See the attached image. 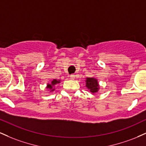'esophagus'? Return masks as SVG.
I'll use <instances>...</instances> for the list:
<instances>
[{
    "label": "esophagus",
    "instance_id": "1",
    "mask_svg": "<svg viewBox=\"0 0 146 146\" xmlns=\"http://www.w3.org/2000/svg\"><path fill=\"white\" fill-rule=\"evenodd\" d=\"M70 78L71 79V80H73V79L75 78V75H73V74H72V75H70Z\"/></svg>",
    "mask_w": 146,
    "mask_h": 146
}]
</instances>
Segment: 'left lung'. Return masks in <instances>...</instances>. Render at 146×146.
I'll list each match as a JSON object with an SVG mask.
<instances>
[{"label": "left lung", "mask_w": 146, "mask_h": 146, "mask_svg": "<svg viewBox=\"0 0 146 146\" xmlns=\"http://www.w3.org/2000/svg\"><path fill=\"white\" fill-rule=\"evenodd\" d=\"M86 86L90 90V92H91L92 93L98 92L100 89V85L98 80L94 78H86Z\"/></svg>", "instance_id": "left-lung-1"}]
</instances>
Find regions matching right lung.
I'll return each instance as SVG.
<instances>
[{
  "instance_id": "obj_1",
  "label": "right lung",
  "mask_w": 146,
  "mask_h": 146,
  "mask_svg": "<svg viewBox=\"0 0 146 146\" xmlns=\"http://www.w3.org/2000/svg\"><path fill=\"white\" fill-rule=\"evenodd\" d=\"M60 83V80H53L51 82L50 84H47V86H46V88L48 90H50V91H53L55 90L54 86Z\"/></svg>"
}]
</instances>
